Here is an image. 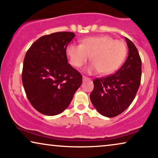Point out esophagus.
Returning a JSON list of instances; mask_svg holds the SVG:
<instances>
[{
    "mask_svg": "<svg viewBox=\"0 0 158 158\" xmlns=\"http://www.w3.org/2000/svg\"><path fill=\"white\" fill-rule=\"evenodd\" d=\"M82 79H83V81H87V80H89V78H88L87 77H85V76H82Z\"/></svg>",
    "mask_w": 158,
    "mask_h": 158,
    "instance_id": "34e87169",
    "label": "esophagus"
}]
</instances>
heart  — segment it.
I'll use <instances>...</instances> for the list:
<instances>
[{
    "label": "heart",
    "instance_id": "heart-1",
    "mask_svg": "<svg viewBox=\"0 0 158 158\" xmlns=\"http://www.w3.org/2000/svg\"><path fill=\"white\" fill-rule=\"evenodd\" d=\"M66 52L69 63L76 68L85 65L90 56L92 64L87 69L88 72L108 75L115 72L124 62L127 48L124 42L115 40L109 35H99L83 39L81 45L70 44Z\"/></svg>",
    "mask_w": 158,
    "mask_h": 158
}]
</instances>
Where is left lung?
<instances>
[{"mask_svg": "<svg viewBox=\"0 0 158 158\" xmlns=\"http://www.w3.org/2000/svg\"><path fill=\"white\" fill-rule=\"evenodd\" d=\"M129 56L114 74L97 78L90 100L96 110L106 117H115L123 113L133 102L142 77V60L134 44L125 37Z\"/></svg>", "mask_w": 158, "mask_h": 158, "instance_id": "1", "label": "left lung"}]
</instances>
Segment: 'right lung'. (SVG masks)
Masks as SVG:
<instances>
[{
  "label": "right lung",
  "instance_id": "right-lung-1",
  "mask_svg": "<svg viewBox=\"0 0 158 158\" xmlns=\"http://www.w3.org/2000/svg\"><path fill=\"white\" fill-rule=\"evenodd\" d=\"M75 34L60 31L44 35L27 50L22 83L34 108L56 115L66 110L82 83V76L68 64L66 50Z\"/></svg>",
  "mask_w": 158,
  "mask_h": 158
}]
</instances>
